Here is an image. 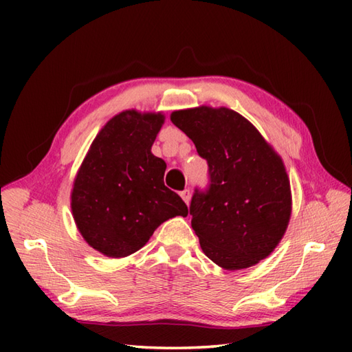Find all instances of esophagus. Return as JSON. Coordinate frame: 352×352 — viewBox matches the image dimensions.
I'll use <instances>...</instances> for the list:
<instances>
[{
	"label": "esophagus",
	"instance_id": "obj_1",
	"mask_svg": "<svg viewBox=\"0 0 352 352\" xmlns=\"http://www.w3.org/2000/svg\"><path fill=\"white\" fill-rule=\"evenodd\" d=\"M182 197H183L184 201H189V199H190V192H189L188 189H184V190L182 192Z\"/></svg>",
	"mask_w": 352,
	"mask_h": 352
}]
</instances>
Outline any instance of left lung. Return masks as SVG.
I'll return each mask as SVG.
<instances>
[{
	"label": "left lung",
	"mask_w": 352,
	"mask_h": 352,
	"mask_svg": "<svg viewBox=\"0 0 352 352\" xmlns=\"http://www.w3.org/2000/svg\"><path fill=\"white\" fill-rule=\"evenodd\" d=\"M164 116L125 110L96 134L76 175L71 210L89 246L111 258L144 248L188 206L164 186L166 163L151 153ZM174 189V188H172Z\"/></svg>",
	"instance_id": "1"
}]
</instances>
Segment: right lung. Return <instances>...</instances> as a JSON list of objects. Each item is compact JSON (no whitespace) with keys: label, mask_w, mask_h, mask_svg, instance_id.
Returning a JSON list of instances; mask_svg holds the SVG:
<instances>
[{"label":"right lung","mask_w":352,"mask_h":352,"mask_svg":"<svg viewBox=\"0 0 352 352\" xmlns=\"http://www.w3.org/2000/svg\"><path fill=\"white\" fill-rule=\"evenodd\" d=\"M170 121L207 160L210 188L195 192L192 228L216 265L236 271L266 258L286 233L292 193L281 157L237 111L201 106Z\"/></svg>","instance_id":"right-lung-1"}]
</instances>
